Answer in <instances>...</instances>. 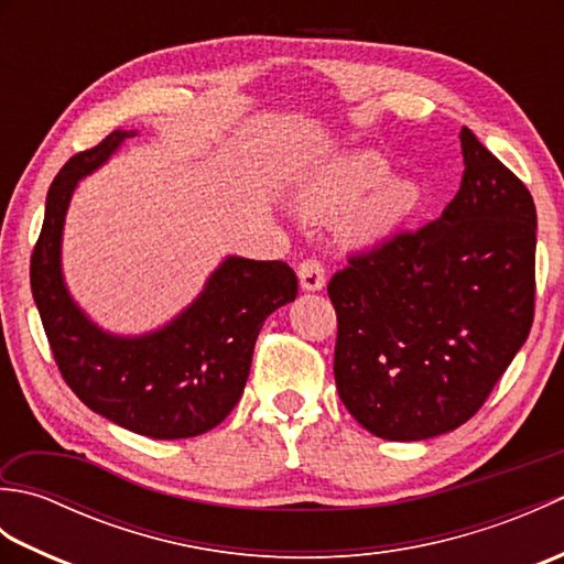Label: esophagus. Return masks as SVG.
I'll return each instance as SVG.
<instances>
[{
  "instance_id": "34e87169",
  "label": "esophagus",
  "mask_w": 564,
  "mask_h": 564,
  "mask_svg": "<svg viewBox=\"0 0 564 564\" xmlns=\"http://www.w3.org/2000/svg\"><path fill=\"white\" fill-rule=\"evenodd\" d=\"M297 279H301L303 291H322L325 289V267L317 259H305L301 267H297Z\"/></svg>"
}]
</instances>
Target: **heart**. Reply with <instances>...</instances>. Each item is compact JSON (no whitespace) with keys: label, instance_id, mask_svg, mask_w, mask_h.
Masks as SVG:
<instances>
[{"label":"heart","instance_id":"1","mask_svg":"<svg viewBox=\"0 0 564 564\" xmlns=\"http://www.w3.org/2000/svg\"><path fill=\"white\" fill-rule=\"evenodd\" d=\"M422 188L406 176H390L376 150H349L315 164L297 186V208L310 220L341 215L339 235L351 247H373L410 218Z\"/></svg>","mask_w":564,"mask_h":564}]
</instances>
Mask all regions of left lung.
<instances>
[{
  "mask_svg": "<svg viewBox=\"0 0 564 564\" xmlns=\"http://www.w3.org/2000/svg\"><path fill=\"white\" fill-rule=\"evenodd\" d=\"M460 148L463 182L441 218L354 257L327 285L339 398L388 441L465 424L531 332L533 198L470 128Z\"/></svg>",
  "mask_w": 564,
  "mask_h": 564,
  "instance_id": "left-lung-1",
  "label": "left lung"
}]
</instances>
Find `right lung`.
<instances>
[{
	"label": "right lung",
	"mask_w": 564,
	"mask_h": 564,
	"mask_svg": "<svg viewBox=\"0 0 564 564\" xmlns=\"http://www.w3.org/2000/svg\"><path fill=\"white\" fill-rule=\"evenodd\" d=\"M135 135L113 130L59 170L31 257V291L59 373L91 412L140 436L191 438L218 426L242 398L263 319L295 301L297 279L283 261L232 254L166 325L145 334L99 327L65 283V218L82 178Z\"/></svg>",
	"instance_id": "add662e5"
}]
</instances>
